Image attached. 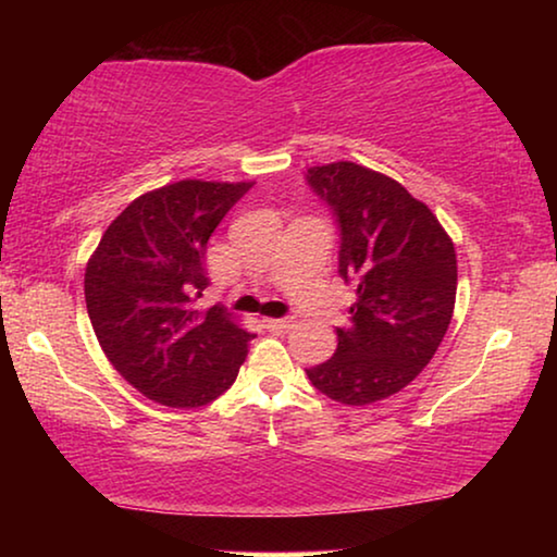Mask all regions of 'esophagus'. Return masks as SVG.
Listing matches in <instances>:
<instances>
[{
    "label": "esophagus",
    "instance_id": "esophagus-1",
    "mask_svg": "<svg viewBox=\"0 0 557 557\" xmlns=\"http://www.w3.org/2000/svg\"><path fill=\"white\" fill-rule=\"evenodd\" d=\"M263 324H265V330H269V332H276V334H281V332H288V330H294V319H292V317H281V319H263Z\"/></svg>",
    "mask_w": 557,
    "mask_h": 557
}]
</instances>
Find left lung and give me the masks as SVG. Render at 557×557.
I'll use <instances>...</instances> for the list:
<instances>
[{"label": "left lung", "mask_w": 557, "mask_h": 557, "mask_svg": "<svg viewBox=\"0 0 557 557\" xmlns=\"http://www.w3.org/2000/svg\"><path fill=\"white\" fill-rule=\"evenodd\" d=\"M339 231L337 273L357 286L332 360L311 385L345 406H368L416 380L451 324L456 250L436 215L406 187L355 162L304 174Z\"/></svg>", "instance_id": "1"}]
</instances>
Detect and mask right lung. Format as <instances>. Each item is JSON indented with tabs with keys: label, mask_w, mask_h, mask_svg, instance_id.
<instances>
[{
	"label": "right lung",
	"mask_w": 557,
	"mask_h": 557,
	"mask_svg": "<svg viewBox=\"0 0 557 557\" xmlns=\"http://www.w3.org/2000/svg\"><path fill=\"white\" fill-rule=\"evenodd\" d=\"M253 182L182 180L141 195L109 225L86 269L101 349L128 385L170 408H200L235 383L253 334L223 307L197 309L205 250Z\"/></svg>",
	"instance_id": "add662e5"
}]
</instances>
